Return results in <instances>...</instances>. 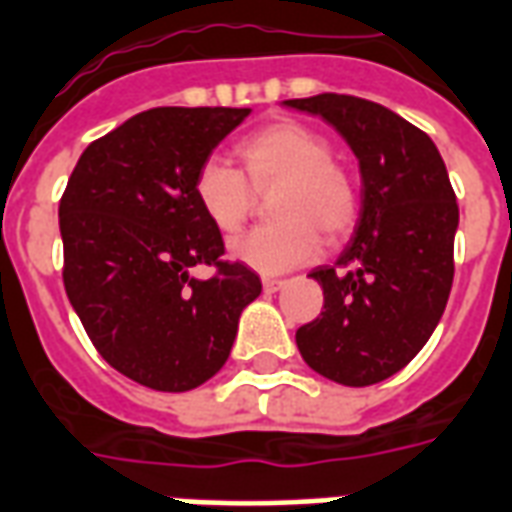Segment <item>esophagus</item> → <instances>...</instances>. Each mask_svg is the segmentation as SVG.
<instances>
[{
	"instance_id": "34e87169",
	"label": "esophagus",
	"mask_w": 512,
	"mask_h": 512,
	"mask_svg": "<svg viewBox=\"0 0 512 512\" xmlns=\"http://www.w3.org/2000/svg\"><path fill=\"white\" fill-rule=\"evenodd\" d=\"M284 287L282 279H263V290L265 292H279Z\"/></svg>"
}]
</instances>
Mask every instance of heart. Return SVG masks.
Listing matches in <instances>:
<instances>
[{
  "mask_svg": "<svg viewBox=\"0 0 512 512\" xmlns=\"http://www.w3.org/2000/svg\"><path fill=\"white\" fill-rule=\"evenodd\" d=\"M244 173L220 158L198 169L193 182L195 201L206 220L222 233H236L247 222L255 206V190H271L273 214L282 220L249 230L230 244V257L249 265L252 271L273 276L308 263L322 249V233L341 239L349 233L360 195L346 169L333 163V147L314 128L282 120L273 126L244 136L236 144Z\"/></svg>",
  "mask_w": 512,
  "mask_h": 512,
  "instance_id": "heart-1",
  "label": "heart"
}]
</instances>
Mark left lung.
I'll return each instance as SVG.
<instances>
[{
	"label": "left lung",
	"mask_w": 512,
	"mask_h": 512,
	"mask_svg": "<svg viewBox=\"0 0 512 512\" xmlns=\"http://www.w3.org/2000/svg\"><path fill=\"white\" fill-rule=\"evenodd\" d=\"M284 107L330 123L362 177L354 239L335 265L311 271L325 306L295 333L300 357L335 384H378L419 354L446 311L459 228L446 163L424 131L376 101L319 93Z\"/></svg>",
	"instance_id": "8db88e82"
}]
</instances>
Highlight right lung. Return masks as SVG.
I'll return each instance as SVG.
<instances>
[{
  "mask_svg": "<svg viewBox=\"0 0 512 512\" xmlns=\"http://www.w3.org/2000/svg\"><path fill=\"white\" fill-rule=\"evenodd\" d=\"M247 107H155L80 155L58 206L64 287L99 354L131 381L190 392L228 362L263 284L225 263L195 201L198 169ZM217 264L212 280L189 276Z\"/></svg>",
  "mask_w": 512,
  "mask_h": 512,
  "instance_id": "right-lung-1",
  "label": "right lung"
}]
</instances>
